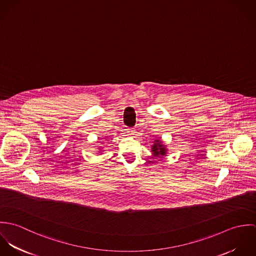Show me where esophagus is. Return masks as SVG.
<instances>
[{"instance_id":"34e87169","label":"esophagus","mask_w":256,"mask_h":256,"mask_svg":"<svg viewBox=\"0 0 256 256\" xmlns=\"http://www.w3.org/2000/svg\"><path fill=\"white\" fill-rule=\"evenodd\" d=\"M129 133H130L131 135H134V134L136 133V130H135L134 128H132V129H129Z\"/></svg>"}]
</instances>
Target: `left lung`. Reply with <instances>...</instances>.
Masks as SVG:
<instances>
[{
  "mask_svg": "<svg viewBox=\"0 0 256 256\" xmlns=\"http://www.w3.org/2000/svg\"><path fill=\"white\" fill-rule=\"evenodd\" d=\"M152 150L156 156H164L166 154V148L160 145V142L158 140H156L154 146L152 148Z\"/></svg>",
  "mask_w": 256,
  "mask_h": 256,
  "instance_id": "8db88e82",
  "label": "left lung"
}]
</instances>
